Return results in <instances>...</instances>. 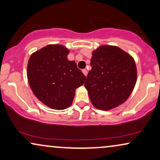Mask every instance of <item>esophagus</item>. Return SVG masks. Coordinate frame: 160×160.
<instances>
[{
    "label": "esophagus",
    "instance_id": "1",
    "mask_svg": "<svg viewBox=\"0 0 160 160\" xmlns=\"http://www.w3.org/2000/svg\"><path fill=\"white\" fill-rule=\"evenodd\" d=\"M82 73L84 74V76H87V69H83V70H82Z\"/></svg>",
    "mask_w": 160,
    "mask_h": 160
}]
</instances>
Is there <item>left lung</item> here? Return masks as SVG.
<instances>
[{"label":"left lung","instance_id":"8db88e82","mask_svg":"<svg viewBox=\"0 0 160 160\" xmlns=\"http://www.w3.org/2000/svg\"><path fill=\"white\" fill-rule=\"evenodd\" d=\"M90 65L84 87L94 107L108 111L128 100L137 79L132 56L115 46L102 45L93 51Z\"/></svg>","mask_w":160,"mask_h":160}]
</instances>
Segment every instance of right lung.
<instances>
[{
    "label": "right lung",
    "instance_id": "add662e5",
    "mask_svg": "<svg viewBox=\"0 0 160 160\" xmlns=\"http://www.w3.org/2000/svg\"><path fill=\"white\" fill-rule=\"evenodd\" d=\"M69 50L50 44L32 53L28 63V79L38 99L49 108L63 110L72 104L76 89L85 76L75 61L68 60Z\"/></svg>",
    "mask_w": 160,
    "mask_h": 160
}]
</instances>
